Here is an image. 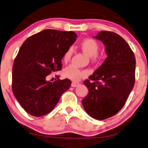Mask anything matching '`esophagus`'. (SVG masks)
Returning <instances> with one entry per match:
<instances>
[{"instance_id": "34e87169", "label": "esophagus", "mask_w": 148, "mask_h": 148, "mask_svg": "<svg viewBox=\"0 0 148 148\" xmlns=\"http://www.w3.org/2000/svg\"><path fill=\"white\" fill-rule=\"evenodd\" d=\"M79 83H78V82H72L71 83V87H78L79 85Z\"/></svg>"}]
</instances>
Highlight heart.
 <instances>
[{"mask_svg":"<svg viewBox=\"0 0 148 148\" xmlns=\"http://www.w3.org/2000/svg\"><path fill=\"white\" fill-rule=\"evenodd\" d=\"M80 48L84 54L89 57H91L93 61H96L97 58V52L99 51V45L95 40L87 38L84 40L80 43ZM72 54V49L69 48L64 53L63 59L65 62H67L70 59ZM63 76L65 78L69 79L73 82H78L84 77H87L88 71L86 70L79 69L75 66L70 65L63 70Z\"/></svg>","mask_w":148,"mask_h":148,"instance_id":"obj_1","label":"heart"}]
</instances>
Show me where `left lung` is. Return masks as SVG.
Listing matches in <instances>:
<instances>
[{
    "mask_svg": "<svg viewBox=\"0 0 148 148\" xmlns=\"http://www.w3.org/2000/svg\"><path fill=\"white\" fill-rule=\"evenodd\" d=\"M93 38L101 41L107 58L84 84L89 90L82 100L84 110L97 120L110 118L122 108L134 85L136 60L130 45L114 32L101 31Z\"/></svg>",
    "mask_w": 148,
    "mask_h": 148,
    "instance_id": "8db88e82",
    "label": "left lung"
}]
</instances>
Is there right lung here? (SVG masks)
Returning <instances> with one entry per match:
<instances>
[{
	"label": "right lung",
	"instance_id": "add662e5",
	"mask_svg": "<svg viewBox=\"0 0 148 148\" xmlns=\"http://www.w3.org/2000/svg\"><path fill=\"white\" fill-rule=\"evenodd\" d=\"M77 38L74 32L45 29L27 38L21 46L13 66L12 90L30 115L39 117L51 112L70 87L68 79L53 83L46 77L61 69L64 53Z\"/></svg>",
	"mask_w": 148,
	"mask_h": 148
}]
</instances>
